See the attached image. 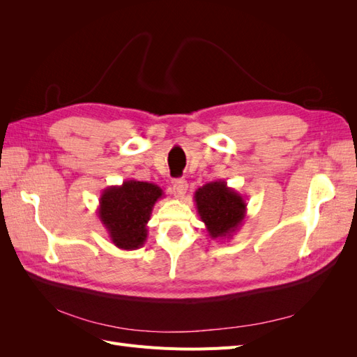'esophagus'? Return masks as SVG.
<instances>
[{
	"mask_svg": "<svg viewBox=\"0 0 357 357\" xmlns=\"http://www.w3.org/2000/svg\"><path fill=\"white\" fill-rule=\"evenodd\" d=\"M188 190V181L186 180H176L172 185V192H174L176 198H183Z\"/></svg>",
	"mask_w": 357,
	"mask_h": 357,
	"instance_id": "esophagus-1",
	"label": "esophagus"
}]
</instances>
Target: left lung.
I'll list each match as a JSON object with an SVG mask.
<instances>
[{
    "instance_id": "left-lung-1",
    "label": "left lung",
    "mask_w": 357,
    "mask_h": 357,
    "mask_svg": "<svg viewBox=\"0 0 357 357\" xmlns=\"http://www.w3.org/2000/svg\"><path fill=\"white\" fill-rule=\"evenodd\" d=\"M193 201L210 238L229 240L241 228L247 204L238 192L228 188L225 180L204 185L195 192Z\"/></svg>"
}]
</instances>
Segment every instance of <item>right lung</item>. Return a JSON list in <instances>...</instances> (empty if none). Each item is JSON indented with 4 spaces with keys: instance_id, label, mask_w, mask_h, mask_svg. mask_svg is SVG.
<instances>
[{
    "instance_id": "add662e5",
    "label": "right lung",
    "mask_w": 357,
    "mask_h": 357,
    "mask_svg": "<svg viewBox=\"0 0 357 357\" xmlns=\"http://www.w3.org/2000/svg\"><path fill=\"white\" fill-rule=\"evenodd\" d=\"M164 197L155 183L125 180L102 190L96 210L112 243L122 250H135L147 240V222L158 199Z\"/></svg>"
}]
</instances>
